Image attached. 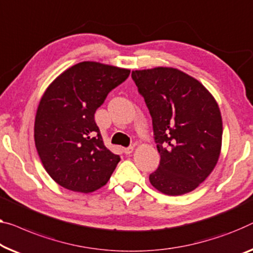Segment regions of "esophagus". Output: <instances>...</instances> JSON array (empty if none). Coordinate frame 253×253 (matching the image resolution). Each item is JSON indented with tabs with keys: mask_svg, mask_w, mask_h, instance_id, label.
<instances>
[{
	"mask_svg": "<svg viewBox=\"0 0 253 253\" xmlns=\"http://www.w3.org/2000/svg\"><path fill=\"white\" fill-rule=\"evenodd\" d=\"M133 150H134V146H128V148L123 149L124 153H125V154H130L131 152H133Z\"/></svg>",
	"mask_w": 253,
	"mask_h": 253,
	"instance_id": "esophagus-1",
	"label": "esophagus"
}]
</instances>
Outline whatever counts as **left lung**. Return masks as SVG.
Wrapping results in <instances>:
<instances>
[{"instance_id":"obj_1","label":"left lung","mask_w":253,"mask_h":253,"mask_svg":"<svg viewBox=\"0 0 253 253\" xmlns=\"http://www.w3.org/2000/svg\"><path fill=\"white\" fill-rule=\"evenodd\" d=\"M152 118L160 164L149 179L167 195L197 188L217 165L223 122L205 86L175 68L131 71Z\"/></svg>"}]
</instances>
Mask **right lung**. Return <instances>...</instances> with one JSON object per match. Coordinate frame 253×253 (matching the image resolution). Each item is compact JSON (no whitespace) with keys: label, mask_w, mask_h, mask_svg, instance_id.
I'll list each match as a JSON object with an SVG mask.
<instances>
[{"label":"right lung","mask_w":253,"mask_h":253,"mask_svg":"<svg viewBox=\"0 0 253 253\" xmlns=\"http://www.w3.org/2000/svg\"><path fill=\"white\" fill-rule=\"evenodd\" d=\"M129 73L84 61L67 69L45 90L34 137L45 170L59 185L89 193L110 179L120 157L105 148L94 115Z\"/></svg>","instance_id":"add662e5"}]
</instances>
